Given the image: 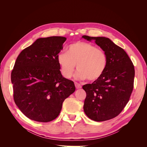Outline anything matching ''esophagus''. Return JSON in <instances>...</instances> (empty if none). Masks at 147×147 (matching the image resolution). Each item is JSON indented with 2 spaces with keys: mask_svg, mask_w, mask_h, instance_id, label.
Here are the masks:
<instances>
[{
  "mask_svg": "<svg viewBox=\"0 0 147 147\" xmlns=\"http://www.w3.org/2000/svg\"><path fill=\"white\" fill-rule=\"evenodd\" d=\"M75 87H76L77 89H80L82 87L80 84H79L78 83H77V82L75 83Z\"/></svg>",
  "mask_w": 147,
  "mask_h": 147,
  "instance_id": "obj_1",
  "label": "esophagus"
}]
</instances>
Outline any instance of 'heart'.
<instances>
[{
	"label": "heart",
	"mask_w": 147,
	"mask_h": 147,
	"mask_svg": "<svg viewBox=\"0 0 147 147\" xmlns=\"http://www.w3.org/2000/svg\"><path fill=\"white\" fill-rule=\"evenodd\" d=\"M61 74L67 78L72 76L77 67L76 76L81 80L90 81L98 80L107 65V57L100 48L92 43L77 42L70 45L66 53H60L57 56Z\"/></svg>",
	"instance_id": "1"
}]
</instances>
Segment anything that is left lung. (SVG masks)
Segmentation results:
<instances>
[{
  "label": "left lung",
  "instance_id": "left-lung-1",
  "mask_svg": "<svg viewBox=\"0 0 147 147\" xmlns=\"http://www.w3.org/2000/svg\"><path fill=\"white\" fill-rule=\"evenodd\" d=\"M82 38L94 40L107 57L103 75L92 83L83 86L86 93L84 112L95 121H107L118 116L129 100L134 88V67L126 51L110 38L87 35Z\"/></svg>",
  "mask_w": 147,
  "mask_h": 147
}]
</instances>
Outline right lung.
<instances>
[{"mask_svg":"<svg viewBox=\"0 0 147 147\" xmlns=\"http://www.w3.org/2000/svg\"><path fill=\"white\" fill-rule=\"evenodd\" d=\"M66 38L37 39L18 56L11 74L13 98L25 116L35 121H53L64 100L75 91L74 83L63 77L57 56Z\"/></svg>","mask_w":147,"mask_h":147,"instance_id":"add662e5","label":"right lung"}]
</instances>
